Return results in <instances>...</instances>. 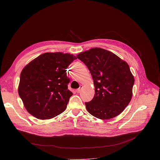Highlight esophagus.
<instances>
[{
    "mask_svg": "<svg viewBox=\"0 0 160 160\" xmlns=\"http://www.w3.org/2000/svg\"><path fill=\"white\" fill-rule=\"evenodd\" d=\"M82 87H83V85H81L80 86V87H79L78 88H77V90H76V92H77V93H79V92H80V91H81V90H82Z\"/></svg>",
    "mask_w": 160,
    "mask_h": 160,
    "instance_id": "34e87169",
    "label": "esophagus"
}]
</instances>
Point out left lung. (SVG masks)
Segmentation results:
<instances>
[{
  "mask_svg": "<svg viewBox=\"0 0 160 160\" xmlns=\"http://www.w3.org/2000/svg\"><path fill=\"white\" fill-rule=\"evenodd\" d=\"M94 80L95 94L85 102L88 112L101 120L119 115L131 101L134 78L128 64L112 52L92 48L77 55Z\"/></svg>",
  "mask_w": 160,
  "mask_h": 160,
  "instance_id": "1",
  "label": "left lung"
}]
</instances>
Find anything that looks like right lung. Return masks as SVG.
Listing matches in <instances>:
<instances>
[{"label": "right lung", "instance_id": "1", "mask_svg": "<svg viewBox=\"0 0 160 160\" xmlns=\"http://www.w3.org/2000/svg\"><path fill=\"white\" fill-rule=\"evenodd\" d=\"M76 59L68 53L47 52L22 69L18 94L32 115L40 120L51 119L66 109L73 95L68 89L67 68Z\"/></svg>", "mask_w": 160, "mask_h": 160}]
</instances>
